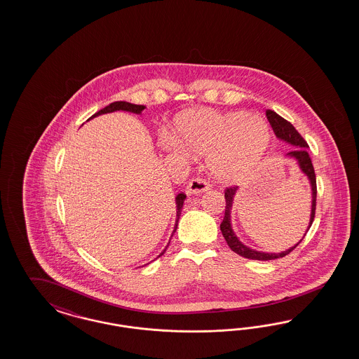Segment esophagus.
Returning <instances> with one entry per match:
<instances>
[{"mask_svg": "<svg viewBox=\"0 0 359 359\" xmlns=\"http://www.w3.org/2000/svg\"><path fill=\"white\" fill-rule=\"evenodd\" d=\"M208 189H209V184H208L204 179H200V177L192 179L187 185V192L188 194H194V195L205 192Z\"/></svg>", "mask_w": 359, "mask_h": 359, "instance_id": "1", "label": "esophagus"}]
</instances>
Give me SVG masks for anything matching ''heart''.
Returning a JSON list of instances; mask_svg holds the SVG:
<instances>
[{
  "instance_id": "1",
  "label": "heart",
  "mask_w": 359,
  "mask_h": 359,
  "mask_svg": "<svg viewBox=\"0 0 359 359\" xmlns=\"http://www.w3.org/2000/svg\"><path fill=\"white\" fill-rule=\"evenodd\" d=\"M175 130L179 142L164 135V151L209 156L212 174L228 183L248 177L261 163L271 141L266 121L257 114L241 111H187L177 117Z\"/></svg>"
}]
</instances>
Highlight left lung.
I'll list each match as a JSON object with an SVG mask.
<instances>
[{"mask_svg": "<svg viewBox=\"0 0 359 359\" xmlns=\"http://www.w3.org/2000/svg\"><path fill=\"white\" fill-rule=\"evenodd\" d=\"M266 116L267 120L271 125L272 130L275 133V135L282 140V141L294 146V149L292 151L287 152L285 156L287 158H292L296 161V163L299 164V168L303 171V174L308 177L309 184L312 188V205H311V217H309V224L305 230L306 231L311 228L313 218H315L316 210V196H317V188H316V175L313 164L311 161V156L308 154V143L305 142L304 138L299 134V131L296 130L294 125L287 120H284L280 117L278 113H275L273 110H266ZM238 187H230L226 188L225 191V200H226V207H225V217L222 219L219 229L222 231V236L226 241L229 248L234 252H237L241 257L248 258V259H254V261H271V259H278V258H283L287 254H290L291 251L294 250V248L303 241L300 239L294 246L290 248L288 250L282 251V252H263V251L254 250L251 248H248L246 245H243L238 237L236 236L234 230L231 228V208H233V201L234 197L237 195Z\"/></svg>", "mask_w": 359, "mask_h": 359, "instance_id": "1", "label": "left lung"}]
</instances>
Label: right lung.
<instances>
[{
    "label": "right lung",
    "instance_id": "1",
    "mask_svg": "<svg viewBox=\"0 0 359 359\" xmlns=\"http://www.w3.org/2000/svg\"><path fill=\"white\" fill-rule=\"evenodd\" d=\"M144 108H146V107H143V105H135V104H130V102H126V101H116V102H111L108 107L98 110L97 113H95L89 120H92V118H95V117H97V116H101V114L113 113V111H118V110L130 111V113H134V114H141L142 111L144 110ZM185 198H187V196H185L184 194H179V195L175 197V203H176V221H175L174 231H172L171 237L174 236V233L176 231V229H177V222H179V218H180V215H182V209H183ZM168 245H170V241H168L167 246H168ZM167 246H165V249H167ZM165 249L158 255V258H159L161 255H163Z\"/></svg>",
    "mask_w": 359,
    "mask_h": 359
}]
</instances>
